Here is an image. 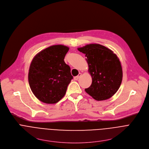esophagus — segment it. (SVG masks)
Listing matches in <instances>:
<instances>
[{
  "mask_svg": "<svg viewBox=\"0 0 149 149\" xmlns=\"http://www.w3.org/2000/svg\"><path fill=\"white\" fill-rule=\"evenodd\" d=\"M81 75H82V74L79 72V74H78L77 76L74 77V79H75V80H78V79H79V78L81 76Z\"/></svg>",
  "mask_w": 149,
  "mask_h": 149,
  "instance_id": "obj_1",
  "label": "esophagus"
}]
</instances>
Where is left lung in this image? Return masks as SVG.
Returning <instances> with one entry per match:
<instances>
[{
    "label": "left lung",
    "mask_w": 149,
    "mask_h": 149,
    "mask_svg": "<svg viewBox=\"0 0 149 149\" xmlns=\"http://www.w3.org/2000/svg\"><path fill=\"white\" fill-rule=\"evenodd\" d=\"M78 49L85 54L92 80L85 92L98 101L111 97L119 89L123 78L121 63L116 54L99 44H87Z\"/></svg>",
    "instance_id": "1"
}]
</instances>
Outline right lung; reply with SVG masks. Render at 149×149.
Masks as SVG:
<instances>
[{"label": "right lung", "mask_w": 149, "mask_h": 149, "mask_svg": "<svg viewBox=\"0 0 149 149\" xmlns=\"http://www.w3.org/2000/svg\"><path fill=\"white\" fill-rule=\"evenodd\" d=\"M69 47L61 45L49 46L33 58L28 75L30 89L41 102L47 104L58 102L64 96L73 77L64 58Z\"/></svg>", "instance_id": "obj_1"}]
</instances>
